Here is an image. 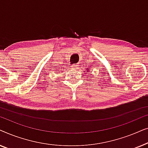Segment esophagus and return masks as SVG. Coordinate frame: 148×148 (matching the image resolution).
Returning a JSON list of instances; mask_svg holds the SVG:
<instances>
[{"mask_svg": "<svg viewBox=\"0 0 148 148\" xmlns=\"http://www.w3.org/2000/svg\"><path fill=\"white\" fill-rule=\"evenodd\" d=\"M72 67L74 69H77L79 68V65L78 64H73L72 65Z\"/></svg>", "mask_w": 148, "mask_h": 148, "instance_id": "obj_1", "label": "esophagus"}]
</instances>
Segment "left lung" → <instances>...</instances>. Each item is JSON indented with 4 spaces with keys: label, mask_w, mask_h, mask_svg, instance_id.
<instances>
[{
    "label": "left lung",
    "mask_w": 148,
    "mask_h": 148,
    "mask_svg": "<svg viewBox=\"0 0 148 148\" xmlns=\"http://www.w3.org/2000/svg\"><path fill=\"white\" fill-rule=\"evenodd\" d=\"M88 69H89V68H88Z\"/></svg>",
    "instance_id": "8db88e82"
}]
</instances>
